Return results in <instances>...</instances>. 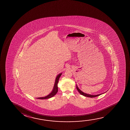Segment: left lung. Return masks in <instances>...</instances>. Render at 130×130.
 <instances>
[{"instance_id":"8db88e82","label":"left lung","mask_w":130,"mask_h":130,"mask_svg":"<svg viewBox=\"0 0 130 130\" xmlns=\"http://www.w3.org/2000/svg\"><path fill=\"white\" fill-rule=\"evenodd\" d=\"M76 89H77V90L78 91L79 93H80V94H82L83 95H84V96H86V97H90V98H94V97H97V96H100V95H101L102 94H103L104 93H105V92H105L103 93H102V94H96V95H92V94H86V93H85L83 92L82 91H81L80 89L78 88V86L76 85Z\"/></svg>"}]
</instances>
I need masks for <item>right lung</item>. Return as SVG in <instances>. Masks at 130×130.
<instances>
[{
	"mask_svg": "<svg viewBox=\"0 0 130 130\" xmlns=\"http://www.w3.org/2000/svg\"><path fill=\"white\" fill-rule=\"evenodd\" d=\"M62 74V73L59 74V75H57L56 78H55V82L54 86L53 88L52 92L50 93L49 94L45 96V97H39V98H37L38 99H40V100H45V99H48L49 98H52V97H53L54 95H55L56 94L58 91V84L59 82V78L61 76V75Z\"/></svg>",
	"mask_w": 130,
	"mask_h": 130,
	"instance_id": "add662e5",
	"label": "right lung"
}]
</instances>
